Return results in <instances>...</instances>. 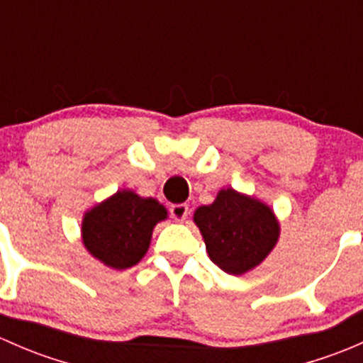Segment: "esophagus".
Returning <instances> with one entry per match:
<instances>
[{
    "mask_svg": "<svg viewBox=\"0 0 363 363\" xmlns=\"http://www.w3.org/2000/svg\"><path fill=\"white\" fill-rule=\"evenodd\" d=\"M189 214L188 203H175L170 207V216L175 221H184Z\"/></svg>",
    "mask_w": 363,
    "mask_h": 363,
    "instance_id": "34e87169",
    "label": "esophagus"
}]
</instances>
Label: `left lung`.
I'll return each instance as SVG.
<instances>
[{
    "instance_id": "obj_1",
    "label": "left lung",
    "mask_w": 363,
    "mask_h": 363,
    "mask_svg": "<svg viewBox=\"0 0 363 363\" xmlns=\"http://www.w3.org/2000/svg\"><path fill=\"white\" fill-rule=\"evenodd\" d=\"M208 258L221 270L240 276L258 267L279 239L272 208L235 189H221L211 205L195 211Z\"/></svg>"
}]
</instances>
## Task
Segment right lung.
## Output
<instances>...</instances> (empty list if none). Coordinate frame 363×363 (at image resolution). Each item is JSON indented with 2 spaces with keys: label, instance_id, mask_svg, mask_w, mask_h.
I'll return each mask as SVG.
<instances>
[{
  "label": "right lung",
  "instance_id": "1",
  "mask_svg": "<svg viewBox=\"0 0 363 363\" xmlns=\"http://www.w3.org/2000/svg\"><path fill=\"white\" fill-rule=\"evenodd\" d=\"M167 216L158 200L123 189L84 214L82 242L104 265L130 269L144 258L152 230Z\"/></svg>",
  "mask_w": 363,
  "mask_h": 363
}]
</instances>
